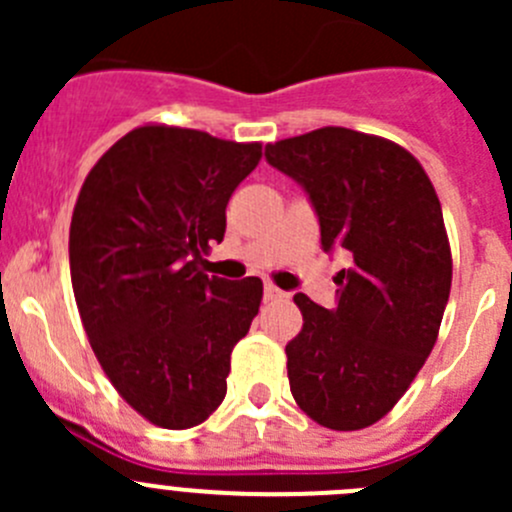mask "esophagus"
Listing matches in <instances>:
<instances>
[{
	"mask_svg": "<svg viewBox=\"0 0 512 512\" xmlns=\"http://www.w3.org/2000/svg\"><path fill=\"white\" fill-rule=\"evenodd\" d=\"M285 297V292H282L280 287H275L272 282H265V299L267 302H272V299H282Z\"/></svg>",
	"mask_w": 512,
	"mask_h": 512,
	"instance_id": "obj_1",
	"label": "esophagus"
}]
</instances>
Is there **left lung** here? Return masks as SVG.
I'll return each mask as SVG.
<instances>
[{
  "mask_svg": "<svg viewBox=\"0 0 512 512\" xmlns=\"http://www.w3.org/2000/svg\"><path fill=\"white\" fill-rule=\"evenodd\" d=\"M265 158L307 193L322 250L349 262L334 309L294 294L304 324L285 349L289 389L319 426L366 428L436 344L453 275L441 203L409 151L352 128L270 143Z\"/></svg>",
  "mask_w": 512,
  "mask_h": 512,
  "instance_id": "1",
  "label": "left lung"
}]
</instances>
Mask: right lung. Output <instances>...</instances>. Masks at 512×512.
I'll return each mask as SVG.
<instances>
[{"mask_svg":"<svg viewBox=\"0 0 512 512\" xmlns=\"http://www.w3.org/2000/svg\"><path fill=\"white\" fill-rule=\"evenodd\" d=\"M260 143L143 126L86 175L69 232L71 285L98 364L163 428L203 423L225 399L232 347L262 302L260 277L200 270Z\"/></svg>","mask_w":512,"mask_h":512,"instance_id":"1","label":"right lung"}]
</instances>
